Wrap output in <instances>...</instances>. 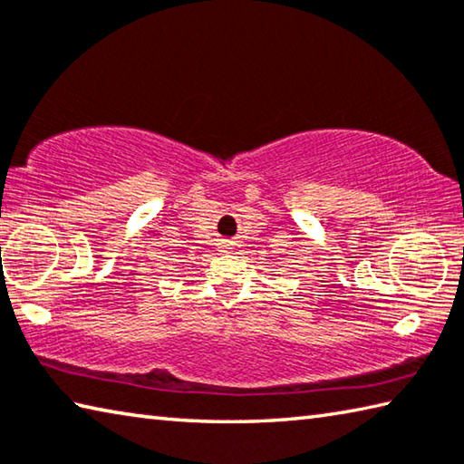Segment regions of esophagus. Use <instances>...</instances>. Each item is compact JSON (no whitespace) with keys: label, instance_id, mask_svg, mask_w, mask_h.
<instances>
[{"label":"esophagus","instance_id":"obj_1","mask_svg":"<svg viewBox=\"0 0 464 464\" xmlns=\"http://www.w3.org/2000/svg\"><path fill=\"white\" fill-rule=\"evenodd\" d=\"M233 246H235V243H233V241H221V246H218V249H221V251H223V254H229V251H231V249H235Z\"/></svg>","mask_w":464,"mask_h":464}]
</instances>
